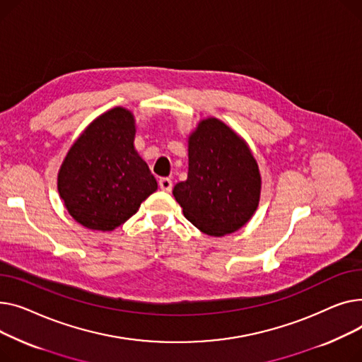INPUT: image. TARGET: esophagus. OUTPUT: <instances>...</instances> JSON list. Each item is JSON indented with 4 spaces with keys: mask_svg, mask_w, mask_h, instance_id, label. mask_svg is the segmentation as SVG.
I'll return each mask as SVG.
<instances>
[{
    "mask_svg": "<svg viewBox=\"0 0 362 362\" xmlns=\"http://www.w3.org/2000/svg\"><path fill=\"white\" fill-rule=\"evenodd\" d=\"M159 188L162 189V191H171L173 189V181L169 180V178H160L159 180Z\"/></svg>",
    "mask_w": 362,
    "mask_h": 362,
    "instance_id": "34e87169",
    "label": "esophagus"
}]
</instances>
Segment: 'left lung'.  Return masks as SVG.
<instances>
[{
    "label": "left lung",
    "mask_w": 362,
    "mask_h": 362,
    "mask_svg": "<svg viewBox=\"0 0 362 362\" xmlns=\"http://www.w3.org/2000/svg\"><path fill=\"white\" fill-rule=\"evenodd\" d=\"M262 175L247 141L218 118L188 136V175L173 194L184 216L211 237L243 228L260 203Z\"/></svg>",
    "instance_id": "1"
}]
</instances>
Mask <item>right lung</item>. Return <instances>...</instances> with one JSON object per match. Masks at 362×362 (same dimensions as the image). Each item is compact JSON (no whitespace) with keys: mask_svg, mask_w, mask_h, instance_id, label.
Returning <instances> with one entry per match:
<instances>
[{"mask_svg":"<svg viewBox=\"0 0 362 362\" xmlns=\"http://www.w3.org/2000/svg\"><path fill=\"white\" fill-rule=\"evenodd\" d=\"M136 119L115 106L73 143L58 171V193L76 222L114 230L129 221L158 182L134 147Z\"/></svg>","mask_w":362,"mask_h":362,"instance_id":"add662e5","label":"right lung"}]
</instances>
